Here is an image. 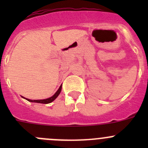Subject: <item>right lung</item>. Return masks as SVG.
Returning <instances> with one entry per match:
<instances>
[{
  "label": "right lung",
  "instance_id": "right-lung-1",
  "mask_svg": "<svg viewBox=\"0 0 148 148\" xmlns=\"http://www.w3.org/2000/svg\"><path fill=\"white\" fill-rule=\"evenodd\" d=\"M61 91V85L60 86L59 89L58 90V91L54 94V95L52 96V97L49 98V99H41V100H31V99H27V101H30V102H36V103H40V104H49V103L52 102L56 98L58 97V95L60 94Z\"/></svg>",
  "mask_w": 148,
  "mask_h": 148
}]
</instances>
